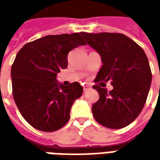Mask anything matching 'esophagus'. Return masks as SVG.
<instances>
[{"instance_id": "34e87169", "label": "esophagus", "mask_w": 160, "mask_h": 160, "mask_svg": "<svg viewBox=\"0 0 160 160\" xmlns=\"http://www.w3.org/2000/svg\"><path fill=\"white\" fill-rule=\"evenodd\" d=\"M89 89H90V86H88V85L83 86V92H87Z\"/></svg>"}]
</instances>
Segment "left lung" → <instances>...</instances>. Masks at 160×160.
<instances>
[{"mask_svg":"<svg viewBox=\"0 0 160 160\" xmlns=\"http://www.w3.org/2000/svg\"><path fill=\"white\" fill-rule=\"evenodd\" d=\"M102 58V66L94 82L110 81L113 90L99 85V101L92 111L102 126L120 129L130 125L142 110L151 84V71L144 51L123 34L82 33Z\"/></svg>","mask_w":160,"mask_h":160,"instance_id":"1","label":"left lung"}]
</instances>
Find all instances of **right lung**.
<instances>
[{
	"mask_svg": "<svg viewBox=\"0 0 160 160\" xmlns=\"http://www.w3.org/2000/svg\"><path fill=\"white\" fill-rule=\"evenodd\" d=\"M82 33L46 35L22 47L11 67L12 92L22 117L37 130L53 132L68 122L79 83L63 85L57 74L68 67V54L85 45Z\"/></svg>",
	"mask_w": 160,
	"mask_h": 160,
	"instance_id": "obj_1",
	"label": "right lung"
}]
</instances>
